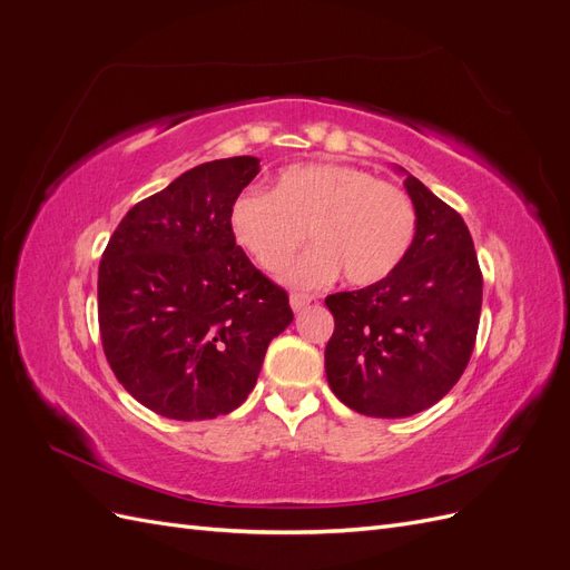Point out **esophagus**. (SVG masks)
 Here are the masks:
<instances>
[{
  "label": "esophagus",
  "instance_id": "esophagus-1",
  "mask_svg": "<svg viewBox=\"0 0 570 570\" xmlns=\"http://www.w3.org/2000/svg\"><path fill=\"white\" fill-rule=\"evenodd\" d=\"M312 304V297L308 295H302V292H292L289 295V306H292V312H302L304 306H308Z\"/></svg>",
  "mask_w": 570,
  "mask_h": 570
}]
</instances>
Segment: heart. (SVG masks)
I'll list each match as a JSON object with an SVG mask.
<instances>
[{
  "instance_id": "heart-1",
  "label": "heart",
  "mask_w": 570,
  "mask_h": 570,
  "mask_svg": "<svg viewBox=\"0 0 570 570\" xmlns=\"http://www.w3.org/2000/svg\"><path fill=\"white\" fill-rule=\"evenodd\" d=\"M316 247L285 268L297 287H323L340 271L350 285H373L402 264L416 209L400 187L340 164H295L281 170L273 193L247 189L230 206V233L252 262L281 268L306 237Z\"/></svg>"
}]
</instances>
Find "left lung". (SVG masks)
Masks as SVG:
<instances>
[{"label": "left lung", "instance_id": "obj_1", "mask_svg": "<svg viewBox=\"0 0 570 570\" xmlns=\"http://www.w3.org/2000/svg\"><path fill=\"white\" fill-rule=\"evenodd\" d=\"M416 235L387 278L325 297L335 318L327 385L342 404L404 419L438 404L469 366L482 306V273L463 218L413 176Z\"/></svg>", "mask_w": 570, "mask_h": 570}]
</instances>
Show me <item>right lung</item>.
I'll return each instance as SVG.
<instances>
[{
	"mask_svg": "<svg viewBox=\"0 0 570 570\" xmlns=\"http://www.w3.org/2000/svg\"><path fill=\"white\" fill-rule=\"evenodd\" d=\"M256 157L206 161L137 202L101 254L99 335L137 402L206 421L247 400L268 344L295 318L287 292L230 233V206Z\"/></svg>",
	"mask_w": 570,
	"mask_h": 570,
	"instance_id": "1",
	"label": "right lung"
}]
</instances>
